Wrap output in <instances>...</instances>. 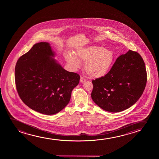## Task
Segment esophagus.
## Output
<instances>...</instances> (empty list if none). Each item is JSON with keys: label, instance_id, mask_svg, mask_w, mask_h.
<instances>
[{"label": "esophagus", "instance_id": "esophagus-1", "mask_svg": "<svg viewBox=\"0 0 159 159\" xmlns=\"http://www.w3.org/2000/svg\"><path fill=\"white\" fill-rule=\"evenodd\" d=\"M80 81L81 83H85V81H86V79L85 78H84L83 76H81Z\"/></svg>", "mask_w": 159, "mask_h": 159}]
</instances>
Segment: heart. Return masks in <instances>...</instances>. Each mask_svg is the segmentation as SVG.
<instances>
[{
    "label": "heart",
    "instance_id": "1",
    "mask_svg": "<svg viewBox=\"0 0 159 159\" xmlns=\"http://www.w3.org/2000/svg\"><path fill=\"white\" fill-rule=\"evenodd\" d=\"M66 60L74 69L81 66L80 61L85 62V70L87 74L93 78L105 76L115 62L116 55L112 50L102 46H93L79 48L74 55L67 54Z\"/></svg>",
    "mask_w": 159,
    "mask_h": 159
}]
</instances>
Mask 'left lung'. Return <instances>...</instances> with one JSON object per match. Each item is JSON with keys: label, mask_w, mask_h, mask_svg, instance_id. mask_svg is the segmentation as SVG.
<instances>
[{"label": "left lung", "mask_w": 159, "mask_h": 159, "mask_svg": "<svg viewBox=\"0 0 159 159\" xmlns=\"http://www.w3.org/2000/svg\"><path fill=\"white\" fill-rule=\"evenodd\" d=\"M147 80L145 63L136 52L129 50L118 57L105 76L92 81L94 102L105 111L118 112L139 99Z\"/></svg>", "instance_id": "obj_1"}]
</instances>
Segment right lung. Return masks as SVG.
I'll list each match as a JSON object with an SVG mask.
<instances>
[{"label":"right lung","mask_w":159,"mask_h":159,"mask_svg":"<svg viewBox=\"0 0 159 159\" xmlns=\"http://www.w3.org/2000/svg\"><path fill=\"white\" fill-rule=\"evenodd\" d=\"M54 57L50 44L39 42L16 65V86L20 98L30 109L44 115H54L66 107L80 78L63 69Z\"/></svg>","instance_id":"right-lung-1"}]
</instances>
